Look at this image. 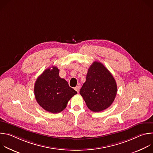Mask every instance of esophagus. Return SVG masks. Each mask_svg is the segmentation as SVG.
I'll use <instances>...</instances> for the list:
<instances>
[{
    "label": "esophagus",
    "instance_id": "34e87169",
    "mask_svg": "<svg viewBox=\"0 0 153 153\" xmlns=\"http://www.w3.org/2000/svg\"><path fill=\"white\" fill-rule=\"evenodd\" d=\"M74 90H75L77 93H79V91H80V86H76L75 88H74Z\"/></svg>",
    "mask_w": 153,
    "mask_h": 153
}]
</instances>
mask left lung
I'll return each mask as SVG.
<instances>
[{
  "instance_id": "left-lung-1",
  "label": "left lung",
  "mask_w": 153,
  "mask_h": 153,
  "mask_svg": "<svg viewBox=\"0 0 153 153\" xmlns=\"http://www.w3.org/2000/svg\"><path fill=\"white\" fill-rule=\"evenodd\" d=\"M117 90V84L111 73L102 63L96 61L88 70L80 94L91 111L100 112L111 106Z\"/></svg>"
}]
</instances>
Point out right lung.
Returning a JSON list of instances; mask_svg holds the SVG:
<instances>
[{"label": "right lung", "mask_w": 153, "mask_h": 153, "mask_svg": "<svg viewBox=\"0 0 153 153\" xmlns=\"http://www.w3.org/2000/svg\"><path fill=\"white\" fill-rule=\"evenodd\" d=\"M59 74V70L56 67L46 69L34 84L36 101L45 110L52 113L62 111L71 98L77 93Z\"/></svg>", "instance_id": "add662e5"}]
</instances>
